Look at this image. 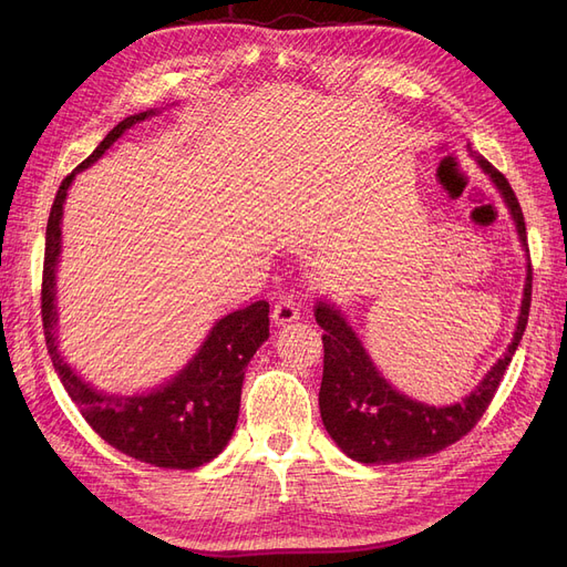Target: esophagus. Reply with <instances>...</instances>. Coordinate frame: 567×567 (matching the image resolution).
Here are the masks:
<instances>
[{
    "mask_svg": "<svg viewBox=\"0 0 567 567\" xmlns=\"http://www.w3.org/2000/svg\"><path fill=\"white\" fill-rule=\"evenodd\" d=\"M301 317V310H299V303H296V296L285 291L278 296V301L274 306V321L278 326H285V323H291Z\"/></svg>",
    "mask_w": 567,
    "mask_h": 567,
    "instance_id": "obj_1",
    "label": "esophagus"
}]
</instances>
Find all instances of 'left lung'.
<instances>
[{
  "instance_id": "1",
  "label": "left lung",
  "mask_w": 567,
  "mask_h": 567,
  "mask_svg": "<svg viewBox=\"0 0 567 567\" xmlns=\"http://www.w3.org/2000/svg\"><path fill=\"white\" fill-rule=\"evenodd\" d=\"M481 167L492 176L517 225L522 246L528 252L526 223L515 190L489 161L478 156ZM533 268L528 274L517 319V331L503 359L487 372L481 385L462 402L451 406H430L398 393L372 365L361 340L355 338L340 310L319 301L317 323L323 329V377L319 389V411L326 432L342 453L363 464H398L430 457L466 436L483 419L494 400L498 383L511 365L526 331L530 310Z\"/></svg>"
}]
</instances>
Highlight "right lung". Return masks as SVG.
Returning a JSON list of instances; mask_svg holds the SVG:
<instances>
[{
    "label": "right lung",
    "mask_w": 567,
    "mask_h": 567,
    "mask_svg": "<svg viewBox=\"0 0 567 567\" xmlns=\"http://www.w3.org/2000/svg\"><path fill=\"white\" fill-rule=\"evenodd\" d=\"M154 110L126 116L118 122L94 154L82 161L56 190L45 229V259L41 285V315L48 353L54 372L62 379L69 398L112 449L128 457L161 468H197L223 453L236 427L241 406L244 374L268 338V303L255 301L248 308L223 317L208 333L195 359L172 381L148 395H103L84 383L56 351V306L54 274L62 250V214L73 176L96 163L126 128L144 122Z\"/></svg>",
    "instance_id": "right-lung-1"
}]
</instances>
